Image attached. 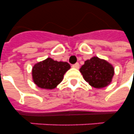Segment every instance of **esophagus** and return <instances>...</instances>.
<instances>
[{"label":"esophagus","mask_w":134,"mask_h":134,"mask_svg":"<svg viewBox=\"0 0 134 134\" xmlns=\"http://www.w3.org/2000/svg\"><path fill=\"white\" fill-rule=\"evenodd\" d=\"M72 67L73 68H75V69H79V63H76L74 65H72Z\"/></svg>","instance_id":"obj_1"}]
</instances>
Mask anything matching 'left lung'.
Segmentation results:
<instances>
[{"label":"left lung","instance_id":"obj_1","mask_svg":"<svg viewBox=\"0 0 134 134\" xmlns=\"http://www.w3.org/2000/svg\"><path fill=\"white\" fill-rule=\"evenodd\" d=\"M79 71L90 86L97 89L108 86L115 74L114 67L110 63L97 56L85 61Z\"/></svg>","mask_w":134,"mask_h":134}]
</instances>
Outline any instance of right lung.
Instances as JSON below:
<instances>
[{"label": "right lung", "instance_id": "obj_1", "mask_svg": "<svg viewBox=\"0 0 134 134\" xmlns=\"http://www.w3.org/2000/svg\"><path fill=\"white\" fill-rule=\"evenodd\" d=\"M70 68L67 62H58L47 58L32 67V81L39 88L53 90L62 82L65 74Z\"/></svg>", "mask_w": 134, "mask_h": 134}]
</instances>
